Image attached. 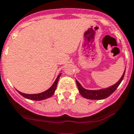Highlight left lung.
Listing matches in <instances>:
<instances>
[{"instance_id":"left-lung-1","label":"left lung","mask_w":134,"mask_h":134,"mask_svg":"<svg viewBox=\"0 0 134 134\" xmlns=\"http://www.w3.org/2000/svg\"><path fill=\"white\" fill-rule=\"evenodd\" d=\"M125 73V70L124 73L120 80L116 83H115L114 85L110 86L109 88H104V89L97 90H86L83 88L81 85L77 80H76V83H77V87L79 89V93L83 97L88 99H92V100H100V99H105L110 96L116 90V89L119 87V86L124 78Z\"/></svg>"}]
</instances>
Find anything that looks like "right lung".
Returning a JSON list of instances; mask_svg holds the SVG:
<instances>
[{"label":"right lung","instance_id":"obj_1","mask_svg":"<svg viewBox=\"0 0 134 134\" xmlns=\"http://www.w3.org/2000/svg\"><path fill=\"white\" fill-rule=\"evenodd\" d=\"M62 73H59V75L57 76V79L55 81V82L53 83V84L52 85V86L50 88H48L47 90L43 92H41L39 94H25L22 93L20 91L18 92V93L20 94H21L23 97H24L26 99H30V100H44V99H48L49 97H51V96L53 95V94L55 93V90L57 88V83H58V81H59V77H60Z\"/></svg>","mask_w":134,"mask_h":134}]
</instances>
